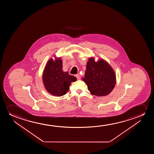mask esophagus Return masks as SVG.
<instances>
[{"label": "esophagus", "mask_w": 154, "mask_h": 154, "mask_svg": "<svg viewBox=\"0 0 154 154\" xmlns=\"http://www.w3.org/2000/svg\"><path fill=\"white\" fill-rule=\"evenodd\" d=\"M75 76H76V78H77V79H78V80H79V79H80V76L79 75V74H77V75H75Z\"/></svg>", "instance_id": "obj_1"}]
</instances>
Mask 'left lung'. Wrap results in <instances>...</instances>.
Listing matches in <instances>:
<instances>
[{
    "mask_svg": "<svg viewBox=\"0 0 154 154\" xmlns=\"http://www.w3.org/2000/svg\"><path fill=\"white\" fill-rule=\"evenodd\" d=\"M82 79L91 94L98 97L109 95L116 83V74L111 66L102 58L95 61V57L89 58Z\"/></svg>",
    "mask_w": 154,
    "mask_h": 154,
    "instance_id": "obj_1",
    "label": "left lung"
}]
</instances>
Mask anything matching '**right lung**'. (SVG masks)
<instances>
[{
  "instance_id": "right-lung-1",
  "label": "right lung",
  "mask_w": 154,
  "mask_h": 154,
  "mask_svg": "<svg viewBox=\"0 0 154 154\" xmlns=\"http://www.w3.org/2000/svg\"><path fill=\"white\" fill-rule=\"evenodd\" d=\"M47 62L42 72V79L45 88L54 96L65 95L72 82L77 80L76 77L69 75L63 70V60L60 57L54 56Z\"/></svg>"
}]
</instances>
